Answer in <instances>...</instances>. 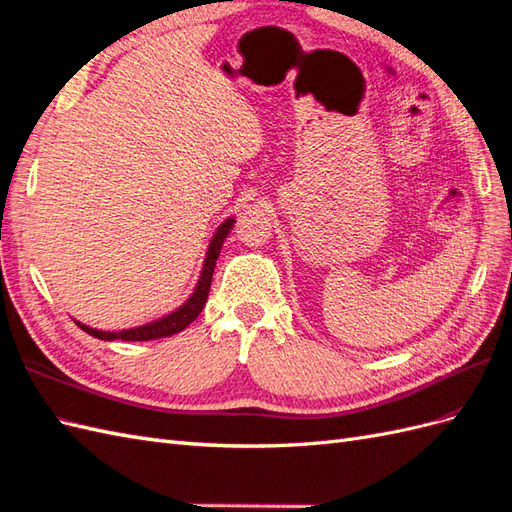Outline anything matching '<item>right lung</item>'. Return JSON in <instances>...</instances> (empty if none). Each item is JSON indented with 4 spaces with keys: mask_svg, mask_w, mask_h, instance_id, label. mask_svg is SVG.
Returning a JSON list of instances; mask_svg holds the SVG:
<instances>
[{
    "mask_svg": "<svg viewBox=\"0 0 512 512\" xmlns=\"http://www.w3.org/2000/svg\"><path fill=\"white\" fill-rule=\"evenodd\" d=\"M233 222H235L233 218H227L216 229L214 238H212V242H209V248H207L199 283H196L192 296L179 309L168 313V316H164L160 320H153L149 324H142V326H136V329H125V331H99V329H90V326H86L82 322H77V326H80V329L86 331L88 335L103 339V342H114V339H123V342H149V339L170 337V335L183 331L190 322L199 318V313L203 311V307L207 303L209 287H212V277H214V268H216V259L220 255L222 242L227 240V235L233 229Z\"/></svg>",
    "mask_w": 512,
    "mask_h": 512,
    "instance_id": "1",
    "label": "right lung"
}]
</instances>
